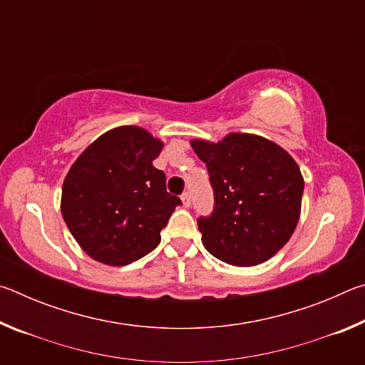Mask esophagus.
I'll use <instances>...</instances> for the list:
<instances>
[{
    "mask_svg": "<svg viewBox=\"0 0 365 365\" xmlns=\"http://www.w3.org/2000/svg\"><path fill=\"white\" fill-rule=\"evenodd\" d=\"M182 202H183V206H185V207H190L191 196H190L188 191H187V193H183V195H182Z\"/></svg>",
    "mask_w": 365,
    "mask_h": 365,
    "instance_id": "obj_1",
    "label": "esophagus"
}]
</instances>
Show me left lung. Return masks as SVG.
Returning <instances> with one entry per match:
<instances>
[{
  "mask_svg": "<svg viewBox=\"0 0 365 365\" xmlns=\"http://www.w3.org/2000/svg\"><path fill=\"white\" fill-rule=\"evenodd\" d=\"M206 164L214 211L197 219L202 245L220 261L250 267L277 255L301 214L304 180L294 159L274 141L228 133L212 143L191 141Z\"/></svg>",
  "mask_w": 365,
  "mask_h": 365,
  "instance_id": "1",
  "label": "left lung"
}]
</instances>
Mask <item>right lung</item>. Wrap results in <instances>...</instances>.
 <instances>
[{"label":"right lung","mask_w":365,"mask_h":365,"mask_svg":"<svg viewBox=\"0 0 365 365\" xmlns=\"http://www.w3.org/2000/svg\"><path fill=\"white\" fill-rule=\"evenodd\" d=\"M164 143L145 128L122 125L80 154L63 183L61 212L86 255L127 265L151 252L180 205L153 165Z\"/></svg>","instance_id":"right-lung-1"}]
</instances>
